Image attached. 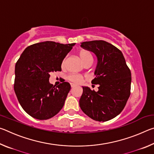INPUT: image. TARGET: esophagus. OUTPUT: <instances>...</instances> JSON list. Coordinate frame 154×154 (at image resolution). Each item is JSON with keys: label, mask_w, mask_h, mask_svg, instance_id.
<instances>
[{"label": "esophagus", "mask_w": 154, "mask_h": 154, "mask_svg": "<svg viewBox=\"0 0 154 154\" xmlns=\"http://www.w3.org/2000/svg\"><path fill=\"white\" fill-rule=\"evenodd\" d=\"M71 88H72L75 87V84H73V83H71Z\"/></svg>", "instance_id": "34e87169"}]
</instances>
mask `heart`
Returning <instances> with one entry per match:
<instances>
[{"instance_id": "b5f03b06", "label": "heart", "mask_w": 154, "mask_h": 154, "mask_svg": "<svg viewBox=\"0 0 154 154\" xmlns=\"http://www.w3.org/2000/svg\"><path fill=\"white\" fill-rule=\"evenodd\" d=\"M79 55L84 64L88 61L92 60H93L91 54L89 51H88L86 50H81L79 52ZM66 57H65L62 61V66H64L65 64H66ZM67 79L72 83H75V84H79V83L83 82V79H84V77H83L82 75H80L71 74L68 75Z\"/></svg>"}]
</instances>
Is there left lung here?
<instances>
[{
    "label": "left lung",
    "instance_id": "obj_1",
    "mask_svg": "<svg viewBox=\"0 0 154 154\" xmlns=\"http://www.w3.org/2000/svg\"><path fill=\"white\" fill-rule=\"evenodd\" d=\"M81 47L92 51L98 58L96 77L92 84H99L95 92L83 87L79 106L83 113L95 121L106 122L121 113L130 95L131 72L122 51L105 41L82 43Z\"/></svg>",
    "mask_w": 154,
    "mask_h": 154
}]
</instances>
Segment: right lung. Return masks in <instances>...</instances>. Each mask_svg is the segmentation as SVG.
<instances>
[{
	"mask_svg": "<svg viewBox=\"0 0 154 154\" xmlns=\"http://www.w3.org/2000/svg\"><path fill=\"white\" fill-rule=\"evenodd\" d=\"M75 43L45 41L28 46L15 68L14 91L20 105L32 118H52L63 107L71 85L63 82L55 86L49 82L50 73L61 71L62 60Z\"/></svg>",
	"mask_w": 154,
	"mask_h": 154,
	"instance_id": "add662e5",
	"label": "right lung"
}]
</instances>
